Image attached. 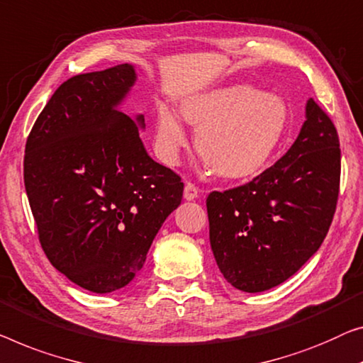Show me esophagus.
Returning <instances> with one entry per match:
<instances>
[{"mask_svg":"<svg viewBox=\"0 0 363 363\" xmlns=\"http://www.w3.org/2000/svg\"><path fill=\"white\" fill-rule=\"evenodd\" d=\"M197 196H199V189L194 186L192 182H187L186 186H184V199L194 200V199H197Z\"/></svg>","mask_w":363,"mask_h":363,"instance_id":"34e87169","label":"esophagus"}]
</instances>
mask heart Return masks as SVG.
<instances>
[{
    "label": "heart",
    "mask_w": 363,
    "mask_h": 363,
    "mask_svg": "<svg viewBox=\"0 0 363 363\" xmlns=\"http://www.w3.org/2000/svg\"><path fill=\"white\" fill-rule=\"evenodd\" d=\"M182 117L196 128V150L213 174L225 179L254 176L284 142L290 113L277 94L247 84L215 88L189 96ZM155 145L164 163L174 164L187 147V135L176 113H156Z\"/></svg>",
    "instance_id": "obj_1"
}]
</instances>
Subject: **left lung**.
Here are the masks:
<instances>
[{
  "label": "left lung",
  "instance_id": "8db88e82",
  "mask_svg": "<svg viewBox=\"0 0 363 363\" xmlns=\"http://www.w3.org/2000/svg\"><path fill=\"white\" fill-rule=\"evenodd\" d=\"M337 130L313 99L295 143L251 182L207 197L210 246L226 282L257 294L320 250L339 197Z\"/></svg>",
  "mask_w": 363,
  "mask_h": 363
}]
</instances>
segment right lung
<instances>
[{"mask_svg":"<svg viewBox=\"0 0 363 363\" xmlns=\"http://www.w3.org/2000/svg\"><path fill=\"white\" fill-rule=\"evenodd\" d=\"M135 81L128 63L69 78L26 143L24 184L42 250L94 294L132 282L182 199L181 177L143 147V113L118 109Z\"/></svg>","mask_w":363,"mask_h":363,"instance_id":"obj_1","label":"right lung"}]
</instances>
